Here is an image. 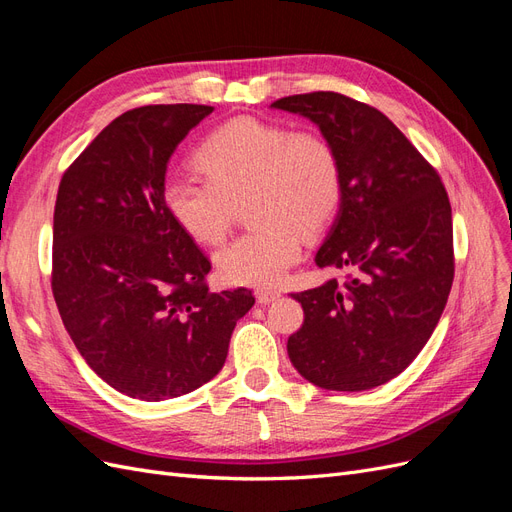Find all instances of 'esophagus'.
I'll use <instances>...</instances> for the list:
<instances>
[{"label":"esophagus","instance_id":"1","mask_svg":"<svg viewBox=\"0 0 512 512\" xmlns=\"http://www.w3.org/2000/svg\"><path fill=\"white\" fill-rule=\"evenodd\" d=\"M254 294H256V301L260 305H267V303H271V301H275L277 297H280V292L273 290V288H256Z\"/></svg>","mask_w":512,"mask_h":512}]
</instances>
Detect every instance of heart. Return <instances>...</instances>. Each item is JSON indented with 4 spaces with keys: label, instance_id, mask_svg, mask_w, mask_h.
Returning a JSON list of instances; mask_svg holds the SVG:
<instances>
[{
    "label": "heart",
    "instance_id": "obj_1",
    "mask_svg": "<svg viewBox=\"0 0 512 512\" xmlns=\"http://www.w3.org/2000/svg\"><path fill=\"white\" fill-rule=\"evenodd\" d=\"M205 179L173 175L162 203L200 245L226 239L247 200L250 232L215 254L228 286H273L299 262L303 237H318L342 207L344 170L337 149L318 132L237 117L215 128L194 153Z\"/></svg>",
    "mask_w": 512,
    "mask_h": 512
}]
</instances>
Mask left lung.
Wrapping results in <instances>:
<instances>
[{"label":"left lung","instance_id":"left-lung-1","mask_svg":"<svg viewBox=\"0 0 512 512\" xmlns=\"http://www.w3.org/2000/svg\"><path fill=\"white\" fill-rule=\"evenodd\" d=\"M312 119L337 149L344 198L318 267L346 282L292 292L303 327L288 337L299 374L327 391H367L423 350L455 277L453 215L433 168L378 108L335 91L275 100Z\"/></svg>","mask_w":512,"mask_h":512}]
</instances>
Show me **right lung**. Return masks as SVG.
Segmentation results:
<instances>
[{"label": "right lung", "mask_w": 512, "mask_h": 512, "mask_svg": "<svg viewBox=\"0 0 512 512\" xmlns=\"http://www.w3.org/2000/svg\"><path fill=\"white\" fill-rule=\"evenodd\" d=\"M205 104L119 115L61 177L51 288L76 350L119 393L162 401L224 367L252 290L209 292L211 262L162 203L166 164Z\"/></svg>", "instance_id": "right-lung-1"}]
</instances>
